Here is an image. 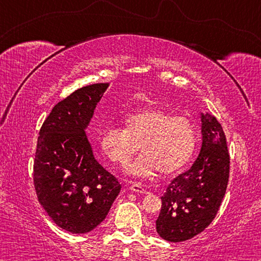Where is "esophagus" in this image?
Masks as SVG:
<instances>
[{"instance_id":"obj_1","label":"esophagus","mask_w":261,"mask_h":261,"mask_svg":"<svg viewBox=\"0 0 261 261\" xmlns=\"http://www.w3.org/2000/svg\"><path fill=\"white\" fill-rule=\"evenodd\" d=\"M130 189L132 190V191L135 192H139V193H147L146 189H145L143 185H141L140 183H132Z\"/></svg>"}]
</instances>
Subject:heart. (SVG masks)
I'll return each mask as SVG.
<instances>
[{
	"label": "heart",
	"instance_id": "heart-1",
	"mask_svg": "<svg viewBox=\"0 0 261 261\" xmlns=\"http://www.w3.org/2000/svg\"><path fill=\"white\" fill-rule=\"evenodd\" d=\"M123 124L124 129L106 127L99 143L105 155L123 168L140 147L144 155L130 168L132 174L143 177H151L156 171L173 175L191 160L197 134L188 117L173 116L161 108H145L126 115Z\"/></svg>",
	"mask_w": 261,
	"mask_h": 261
}]
</instances>
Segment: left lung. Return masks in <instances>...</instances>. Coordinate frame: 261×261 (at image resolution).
<instances>
[{
  "label": "left lung",
  "instance_id": "left-lung-1",
  "mask_svg": "<svg viewBox=\"0 0 261 261\" xmlns=\"http://www.w3.org/2000/svg\"><path fill=\"white\" fill-rule=\"evenodd\" d=\"M201 136L192 167L171 180L161 197L156 231L166 241L184 242L204 231L226 194L230 169L226 135L210 114H201Z\"/></svg>",
  "mask_w": 261,
  "mask_h": 261
}]
</instances>
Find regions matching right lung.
Instances as JSON below:
<instances>
[{
  "mask_svg": "<svg viewBox=\"0 0 261 261\" xmlns=\"http://www.w3.org/2000/svg\"><path fill=\"white\" fill-rule=\"evenodd\" d=\"M108 83L74 91L54 106L39 132L33 163L38 200L56 226L93 230L121 191L117 178L95 160L85 129Z\"/></svg>",
  "mask_w": 261,
  "mask_h": 261,
  "instance_id": "right-lung-1",
  "label": "right lung"
}]
</instances>
